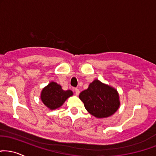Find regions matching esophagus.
Masks as SVG:
<instances>
[{"mask_svg": "<svg viewBox=\"0 0 156 156\" xmlns=\"http://www.w3.org/2000/svg\"><path fill=\"white\" fill-rule=\"evenodd\" d=\"M74 91H75V93H76V96H78V95L79 94V93H80L79 89H74Z\"/></svg>", "mask_w": 156, "mask_h": 156, "instance_id": "1", "label": "esophagus"}]
</instances>
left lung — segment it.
<instances>
[{"label":"left lung","instance_id":"left-lung-1","mask_svg":"<svg viewBox=\"0 0 156 156\" xmlns=\"http://www.w3.org/2000/svg\"><path fill=\"white\" fill-rule=\"evenodd\" d=\"M79 98L83 102L86 110L98 119L113 115L120 106L117 90L97 79L80 94Z\"/></svg>","mask_w":156,"mask_h":156}]
</instances>
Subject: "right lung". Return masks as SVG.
<instances>
[{
    "label": "right lung",
    "mask_w": 156,
    "mask_h": 156,
    "mask_svg": "<svg viewBox=\"0 0 156 156\" xmlns=\"http://www.w3.org/2000/svg\"><path fill=\"white\" fill-rule=\"evenodd\" d=\"M73 94L71 90L65 91L59 84L52 81L43 89L41 99L50 110H55L62 105L66 99Z\"/></svg>",
    "instance_id": "obj_1"
}]
</instances>
